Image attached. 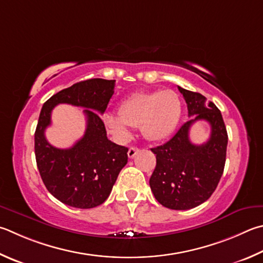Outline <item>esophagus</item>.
<instances>
[{
  "mask_svg": "<svg viewBox=\"0 0 263 263\" xmlns=\"http://www.w3.org/2000/svg\"><path fill=\"white\" fill-rule=\"evenodd\" d=\"M138 152H139V148L132 146V147H130V149H128V152H127V156L130 157V159H133V157L137 155Z\"/></svg>",
  "mask_w": 263,
  "mask_h": 263,
  "instance_id": "34e87169",
  "label": "esophagus"
}]
</instances>
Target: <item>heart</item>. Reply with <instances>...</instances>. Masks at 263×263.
Wrapping results in <instances>:
<instances>
[{
	"instance_id": "obj_1",
	"label": "heart",
	"mask_w": 263,
	"mask_h": 263,
	"mask_svg": "<svg viewBox=\"0 0 263 263\" xmlns=\"http://www.w3.org/2000/svg\"><path fill=\"white\" fill-rule=\"evenodd\" d=\"M118 114L119 116L104 114L103 122L119 139L130 138V126H139L147 140L160 141L168 138L177 126L181 101L171 89L137 92L123 100Z\"/></svg>"
}]
</instances>
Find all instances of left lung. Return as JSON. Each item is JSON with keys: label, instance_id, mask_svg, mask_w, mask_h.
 I'll list each match as a JSON object with an SVG mask.
<instances>
[{"label": "left lung", "instance_id": "obj_1", "mask_svg": "<svg viewBox=\"0 0 263 263\" xmlns=\"http://www.w3.org/2000/svg\"><path fill=\"white\" fill-rule=\"evenodd\" d=\"M187 104L190 121L164 145L152 148L156 166L149 179L152 192L162 206L187 211L206 201L216 190L226 164L228 133L218 108L197 92L178 86ZM198 120L211 125V137L202 145L189 140V128Z\"/></svg>", "mask_w": 263, "mask_h": 263}]
</instances>
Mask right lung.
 <instances>
[{"mask_svg":"<svg viewBox=\"0 0 263 263\" xmlns=\"http://www.w3.org/2000/svg\"><path fill=\"white\" fill-rule=\"evenodd\" d=\"M115 82L84 80L52 95L41 109L34 135L36 165L47 190L68 206L87 209L103 203L127 163L128 149L108 139L98 115L106 111ZM60 103L83 106L88 119L82 139L66 150L51 146L44 137L51 110Z\"/></svg>","mask_w":263,"mask_h":263,"instance_id":"right-lung-1","label":"right lung"}]
</instances>
